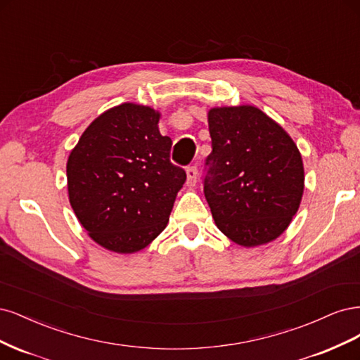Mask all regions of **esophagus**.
<instances>
[{
    "label": "esophagus",
    "instance_id": "34e87169",
    "mask_svg": "<svg viewBox=\"0 0 360 360\" xmlns=\"http://www.w3.org/2000/svg\"><path fill=\"white\" fill-rule=\"evenodd\" d=\"M197 176H199V175H197V167L191 166V167L187 169V185H188L190 188L194 187V185H195Z\"/></svg>",
    "mask_w": 360,
    "mask_h": 360
}]
</instances>
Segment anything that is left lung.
I'll return each instance as SVG.
<instances>
[{"mask_svg":"<svg viewBox=\"0 0 360 360\" xmlns=\"http://www.w3.org/2000/svg\"><path fill=\"white\" fill-rule=\"evenodd\" d=\"M212 153L205 197L217 227L245 248L281 236L305 187L302 155L283 127L251 104L207 112Z\"/></svg>","mask_w":360,"mask_h":360,"instance_id":"obj_1","label":"left lung"}]
</instances>
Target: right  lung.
Returning a JSON list of instances; mask_svg holds the SVG:
<instances>
[{"label": "right lung", "mask_w": 360, "mask_h": 360, "mask_svg": "<svg viewBox=\"0 0 360 360\" xmlns=\"http://www.w3.org/2000/svg\"><path fill=\"white\" fill-rule=\"evenodd\" d=\"M161 113L122 103L92 121L67 161L68 200L88 236L118 254L143 250L167 226L185 172L170 163Z\"/></svg>", "instance_id": "add662e5"}]
</instances>
